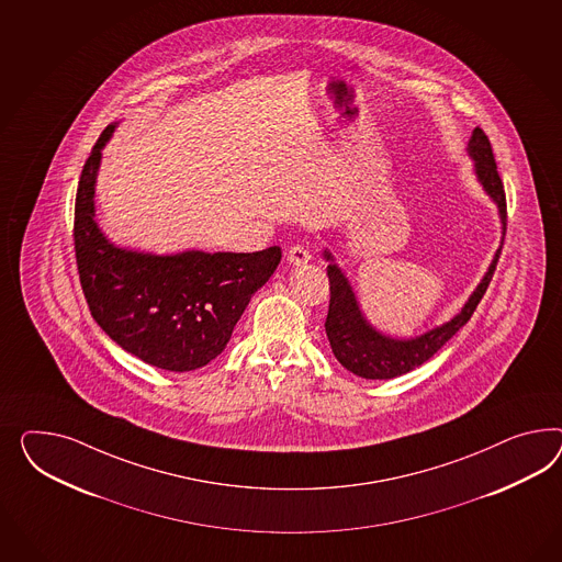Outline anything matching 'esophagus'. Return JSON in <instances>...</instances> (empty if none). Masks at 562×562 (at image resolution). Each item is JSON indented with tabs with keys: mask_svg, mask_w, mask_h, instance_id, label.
<instances>
[{
	"mask_svg": "<svg viewBox=\"0 0 562 562\" xmlns=\"http://www.w3.org/2000/svg\"><path fill=\"white\" fill-rule=\"evenodd\" d=\"M286 259L292 266H304L311 261V251L304 245H294V247H290Z\"/></svg>",
	"mask_w": 562,
	"mask_h": 562,
	"instance_id": "34e87169",
	"label": "esophagus"
}]
</instances>
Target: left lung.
I'll use <instances>...</instances> for the list:
<instances>
[{"label":"left lung","mask_w":562,"mask_h":562,"mask_svg":"<svg viewBox=\"0 0 562 562\" xmlns=\"http://www.w3.org/2000/svg\"><path fill=\"white\" fill-rule=\"evenodd\" d=\"M467 153L474 161L476 182L483 186L486 196L491 198L497 206L501 245L493 256V261L488 263V270L483 276V280L479 282L476 289L472 290L469 301L452 319L441 323L425 334L407 337V339L382 334L370 321L366 319L360 303H358V296L349 284L348 276L335 263L331 251L329 249L323 251V258L329 261L327 276H329V290H331L325 331H327L329 344H331L339 364L348 368L349 372H353L356 376L368 380H389L403 376L411 370L419 368L450 337H454L469 323L474 308L479 306L486 292V286H488L493 272L497 268V261H499L503 235H505V225H507V206H505V192H503L499 173H497V164L493 157L491 143L479 126L472 131Z\"/></svg>","instance_id":"left-lung-1"}]
</instances>
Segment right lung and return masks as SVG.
<instances>
[{
	"label": "right lung",
	"mask_w": 562,
	"mask_h": 562,
	"mask_svg": "<svg viewBox=\"0 0 562 562\" xmlns=\"http://www.w3.org/2000/svg\"><path fill=\"white\" fill-rule=\"evenodd\" d=\"M119 122L93 145L76 198L77 270L91 317L124 351L169 372L209 364L231 339L243 311L278 268L282 251L186 249L151 254L110 241L95 221L102 149Z\"/></svg>",
	"instance_id": "add662e5"
}]
</instances>
